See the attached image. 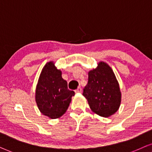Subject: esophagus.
I'll list each match as a JSON object with an SVG mask.
<instances>
[{"mask_svg":"<svg viewBox=\"0 0 152 152\" xmlns=\"http://www.w3.org/2000/svg\"><path fill=\"white\" fill-rule=\"evenodd\" d=\"M75 92H76V93H81L82 92L81 88H80V87H79V88H78L76 90H75Z\"/></svg>","mask_w":152,"mask_h":152,"instance_id":"esophagus-1","label":"esophagus"}]
</instances>
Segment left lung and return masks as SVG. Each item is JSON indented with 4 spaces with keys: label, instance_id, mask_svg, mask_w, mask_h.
I'll use <instances>...</instances> for the list:
<instances>
[{
    "label": "left lung",
    "instance_id": "8db88e82",
    "mask_svg": "<svg viewBox=\"0 0 152 152\" xmlns=\"http://www.w3.org/2000/svg\"><path fill=\"white\" fill-rule=\"evenodd\" d=\"M83 95L92 112L101 117H108L118 110L122 93L114 72L106 62L101 61L96 68L89 71L88 83Z\"/></svg>",
    "mask_w": 152,
    "mask_h": 152
}]
</instances>
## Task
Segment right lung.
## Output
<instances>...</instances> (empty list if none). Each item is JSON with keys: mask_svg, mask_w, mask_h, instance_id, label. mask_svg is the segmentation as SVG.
<instances>
[{"mask_svg": "<svg viewBox=\"0 0 152 152\" xmlns=\"http://www.w3.org/2000/svg\"><path fill=\"white\" fill-rule=\"evenodd\" d=\"M74 94L67 88L60 69L53 61L48 62L42 69L35 90V102L40 112L50 119L59 118L65 113Z\"/></svg>", "mask_w": 152, "mask_h": 152, "instance_id": "1", "label": "right lung"}]
</instances>
